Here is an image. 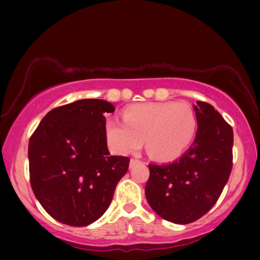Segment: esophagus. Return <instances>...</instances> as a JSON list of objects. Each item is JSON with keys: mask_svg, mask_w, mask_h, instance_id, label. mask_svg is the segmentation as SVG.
I'll return each instance as SVG.
<instances>
[{"mask_svg": "<svg viewBox=\"0 0 260 260\" xmlns=\"http://www.w3.org/2000/svg\"><path fill=\"white\" fill-rule=\"evenodd\" d=\"M138 162H140V161H138L137 158H131V161H130V168H133V167L136 166Z\"/></svg>", "mask_w": 260, "mask_h": 260, "instance_id": "1", "label": "esophagus"}]
</instances>
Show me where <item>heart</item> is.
<instances>
[{"instance_id":"b5f03b06","label":"heart","mask_w":260,"mask_h":260,"mask_svg":"<svg viewBox=\"0 0 260 260\" xmlns=\"http://www.w3.org/2000/svg\"><path fill=\"white\" fill-rule=\"evenodd\" d=\"M123 123L110 118L105 123V137L112 151L129 155L137 151L145 140V149L152 158L172 161L183 154L194 141L197 116L186 103H145L126 108Z\"/></svg>"}]
</instances>
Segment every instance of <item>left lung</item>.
<instances>
[{"label": "left lung", "mask_w": 260, "mask_h": 260, "mask_svg": "<svg viewBox=\"0 0 260 260\" xmlns=\"http://www.w3.org/2000/svg\"><path fill=\"white\" fill-rule=\"evenodd\" d=\"M194 105L197 136L179 159L149 165L145 197L156 214L174 223H190L204 216L222 193L233 161V130L205 102Z\"/></svg>", "instance_id": "1"}]
</instances>
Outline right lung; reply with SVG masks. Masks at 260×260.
I'll use <instances>...</instances> for the list:
<instances>
[{
	"label": "right lung",
	"mask_w": 260,
	"mask_h": 260,
	"mask_svg": "<svg viewBox=\"0 0 260 260\" xmlns=\"http://www.w3.org/2000/svg\"><path fill=\"white\" fill-rule=\"evenodd\" d=\"M111 103L80 99L49 111L29 138L30 186L59 222L87 226L109 208L130 158L111 156L105 113Z\"/></svg>",
	"instance_id": "add662e5"
}]
</instances>
